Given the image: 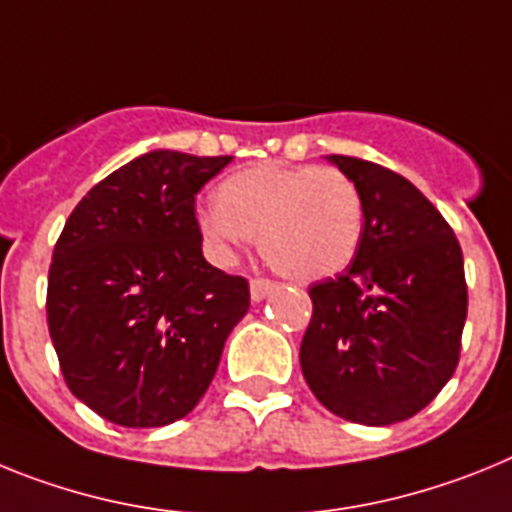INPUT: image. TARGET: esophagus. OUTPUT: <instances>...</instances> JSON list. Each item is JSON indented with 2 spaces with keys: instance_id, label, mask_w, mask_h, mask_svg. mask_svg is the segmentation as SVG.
<instances>
[{
  "instance_id": "1",
  "label": "esophagus",
  "mask_w": 512,
  "mask_h": 512,
  "mask_svg": "<svg viewBox=\"0 0 512 512\" xmlns=\"http://www.w3.org/2000/svg\"><path fill=\"white\" fill-rule=\"evenodd\" d=\"M275 291V283L268 281V278H255V281L250 283V296L252 301H262L268 299L270 293Z\"/></svg>"
}]
</instances>
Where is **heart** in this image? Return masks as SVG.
I'll return each mask as SVG.
<instances>
[{
	"label": "heart",
	"instance_id": "b5f03b06",
	"mask_svg": "<svg viewBox=\"0 0 512 512\" xmlns=\"http://www.w3.org/2000/svg\"><path fill=\"white\" fill-rule=\"evenodd\" d=\"M361 190L335 167L255 164L216 188V206L198 213L213 252L231 255L260 237L262 257L291 281L342 273L363 239Z\"/></svg>",
	"mask_w": 512,
	"mask_h": 512
}]
</instances>
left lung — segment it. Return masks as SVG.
<instances>
[{"instance_id": "8db88e82", "label": "left lung", "mask_w": 512, "mask_h": 512, "mask_svg": "<svg viewBox=\"0 0 512 512\" xmlns=\"http://www.w3.org/2000/svg\"><path fill=\"white\" fill-rule=\"evenodd\" d=\"M327 162L358 185L366 226L353 265L309 288L301 371L342 420L394 425L433 402L456 371L469 304L464 255L410 180L366 159Z\"/></svg>"}]
</instances>
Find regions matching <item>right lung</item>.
<instances>
[{
    "mask_svg": "<svg viewBox=\"0 0 512 512\" xmlns=\"http://www.w3.org/2000/svg\"><path fill=\"white\" fill-rule=\"evenodd\" d=\"M231 157L157 149L84 195L48 270V332L71 394L123 428L201 402L250 286L206 262L195 195Z\"/></svg>",
    "mask_w": 512,
    "mask_h": 512,
    "instance_id": "add662e5",
    "label": "right lung"
}]
</instances>
